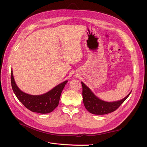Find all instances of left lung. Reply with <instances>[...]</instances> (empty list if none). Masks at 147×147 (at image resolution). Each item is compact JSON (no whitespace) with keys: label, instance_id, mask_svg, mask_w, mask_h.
Listing matches in <instances>:
<instances>
[{"label":"left lung","instance_id":"left-lung-1","mask_svg":"<svg viewBox=\"0 0 147 147\" xmlns=\"http://www.w3.org/2000/svg\"><path fill=\"white\" fill-rule=\"evenodd\" d=\"M82 84L84 105L89 112L94 115H105L114 112L125 101L131 92H130L129 94L121 100L109 102L99 99L83 82Z\"/></svg>","mask_w":147,"mask_h":147}]
</instances>
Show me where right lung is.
Wrapping results in <instances>:
<instances>
[{"mask_svg":"<svg viewBox=\"0 0 147 147\" xmlns=\"http://www.w3.org/2000/svg\"><path fill=\"white\" fill-rule=\"evenodd\" d=\"M67 83L65 81L53 88L51 90L42 95H30L21 91L17 86L11 72V83L13 91L18 100L24 107L33 112L48 113L53 112L59 104L61 92Z\"/></svg>","mask_w":147,"mask_h":147,"instance_id":"obj_1","label":"right lung"}]
</instances>
